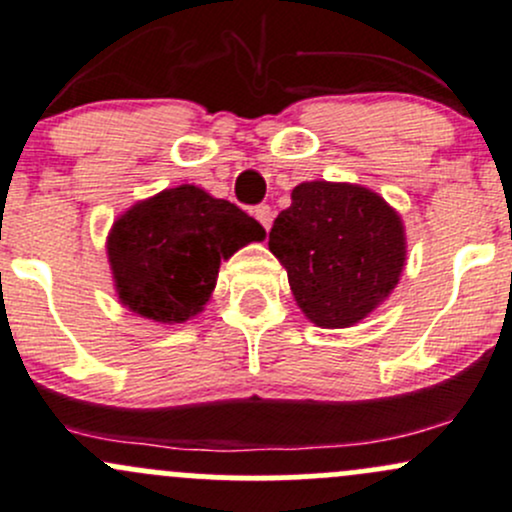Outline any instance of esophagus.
Instances as JSON below:
<instances>
[{"instance_id": "esophagus-1", "label": "esophagus", "mask_w": 512, "mask_h": 512, "mask_svg": "<svg viewBox=\"0 0 512 512\" xmlns=\"http://www.w3.org/2000/svg\"><path fill=\"white\" fill-rule=\"evenodd\" d=\"M254 214H256V219L261 221L263 229H266V231L271 229V224H273V209L268 207V204H261V207H256Z\"/></svg>"}]
</instances>
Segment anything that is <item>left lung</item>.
Instances as JSON below:
<instances>
[{
  "label": "left lung",
  "instance_id": "8db88e82",
  "mask_svg": "<svg viewBox=\"0 0 512 512\" xmlns=\"http://www.w3.org/2000/svg\"><path fill=\"white\" fill-rule=\"evenodd\" d=\"M298 308L318 328H352L397 288L407 263L404 221L372 189L300 182L268 234Z\"/></svg>",
  "mask_w": 512,
  "mask_h": 512
}]
</instances>
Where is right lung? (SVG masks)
<instances>
[{
    "label": "right lung",
    "instance_id": "obj_1",
    "mask_svg": "<svg viewBox=\"0 0 512 512\" xmlns=\"http://www.w3.org/2000/svg\"><path fill=\"white\" fill-rule=\"evenodd\" d=\"M263 239L266 229L236 204L179 184L120 214L105 251L120 303L152 323L177 325L202 313L221 261Z\"/></svg>",
    "mask_w": 512,
    "mask_h": 512
}]
</instances>
